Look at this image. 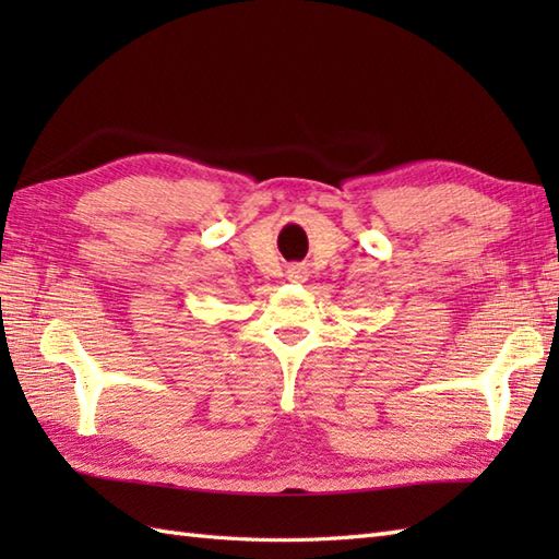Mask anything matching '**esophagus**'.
Returning a JSON list of instances; mask_svg holds the SVG:
<instances>
[{
	"instance_id": "esophagus-1",
	"label": "esophagus",
	"mask_w": 559,
	"mask_h": 559,
	"mask_svg": "<svg viewBox=\"0 0 559 559\" xmlns=\"http://www.w3.org/2000/svg\"><path fill=\"white\" fill-rule=\"evenodd\" d=\"M305 269L302 266H293V271H290V276H295V278H305Z\"/></svg>"
}]
</instances>
